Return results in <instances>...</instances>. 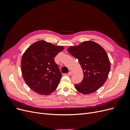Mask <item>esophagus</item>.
<instances>
[{
  "label": "esophagus",
  "instance_id": "obj_1",
  "mask_svg": "<svg viewBox=\"0 0 130 130\" xmlns=\"http://www.w3.org/2000/svg\"><path fill=\"white\" fill-rule=\"evenodd\" d=\"M68 74L69 76H71L73 74V72H69L68 73Z\"/></svg>",
  "mask_w": 130,
  "mask_h": 130
}]
</instances>
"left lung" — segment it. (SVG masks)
<instances>
[{
  "label": "left lung",
  "mask_w": 130,
  "mask_h": 130,
  "mask_svg": "<svg viewBox=\"0 0 130 130\" xmlns=\"http://www.w3.org/2000/svg\"><path fill=\"white\" fill-rule=\"evenodd\" d=\"M68 52L78 59L84 72L81 83L75 85L80 93L89 94L95 92L106 82L111 69L108 56L98 43L88 41L77 46H71Z\"/></svg>",
  "instance_id": "1"
}]
</instances>
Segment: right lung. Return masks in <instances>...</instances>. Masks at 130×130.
Here are the masks:
<instances>
[{"label":"right lung","instance_id":"obj_1","mask_svg":"<svg viewBox=\"0 0 130 130\" xmlns=\"http://www.w3.org/2000/svg\"><path fill=\"white\" fill-rule=\"evenodd\" d=\"M64 48L39 41L26 50L22 57L21 70L30 88L45 95L57 88L62 75L54 58Z\"/></svg>","mask_w":130,"mask_h":130}]
</instances>
